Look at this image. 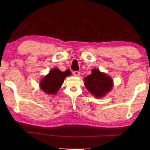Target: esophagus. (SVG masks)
I'll return each mask as SVG.
<instances>
[{"mask_svg": "<svg viewBox=\"0 0 150 150\" xmlns=\"http://www.w3.org/2000/svg\"><path fill=\"white\" fill-rule=\"evenodd\" d=\"M73 75L75 76H77V77L80 75V72L78 71H73Z\"/></svg>", "mask_w": 150, "mask_h": 150, "instance_id": "esophagus-1", "label": "esophagus"}]
</instances>
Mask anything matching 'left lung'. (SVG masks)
Wrapping results in <instances>:
<instances>
[{
  "mask_svg": "<svg viewBox=\"0 0 150 150\" xmlns=\"http://www.w3.org/2000/svg\"><path fill=\"white\" fill-rule=\"evenodd\" d=\"M85 85L88 92L96 97H103L112 87V79L99 70L94 69L92 73L85 78Z\"/></svg>",
  "mask_w": 150,
  "mask_h": 150,
  "instance_id": "obj_1",
  "label": "left lung"
}]
</instances>
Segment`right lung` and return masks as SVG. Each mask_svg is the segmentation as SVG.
<instances>
[{"label":"right lung","instance_id":"right-lung-1","mask_svg":"<svg viewBox=\"0 0 150 150\" xmlns=\"http://www.w3.org/2000/svg\"><path fill=\"white\" fill-rule=\"evenodd\" d=\"M69 75L68 71L62 72L57 68H55L50 71L49 74L42 80L40 88L45 93L55 95L63 84L65 78Z\"/></svg>","mask_w":150,"mask_h":150}]
</instances>
